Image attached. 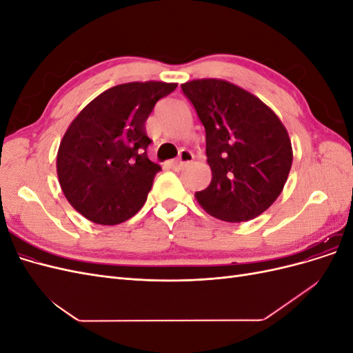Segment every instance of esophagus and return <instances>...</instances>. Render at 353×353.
I'll return each mask as SVG.
<instances>
[{
    "instance_id": "34e87169",
    "label": "esophagus",
    "mask_w": 353,
    "mask_h": 353,
    "mask_svg": "<svg viewBox=\"0 0 353 353\" xmlns=\"http://www.w3.org/2000/svg\"><path fill=\"white\" fill-rule=\"evenodd\" d=\"M193 153H191L190 150H185V148H183V150L179 152V157L175 160V162H172V168L174 169H181L184 165L190 163L191 160H193Z\"/></svg>"
}]
</instances>
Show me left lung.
Listing matches in <instances>:
<instances>
[{
    "instance_id": "left-lung-1",
    "label": "left lung",
    "mask_w": 353,
    "mask_h": 353,
    "mask_svg": "<svg viewBox=\"0 0 353 353\" xmlns=\"http://www.w3.org/2000/svg\"><path fill=\"white\" fill-rule=\"evenodd\" d=\"M206 132L212 170L194 194L209 215L227 222L259 216L281 194L293 162L284 125L258 97L222 79L181 85Z\"/></svg>"
}]
</instances>
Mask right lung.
Returning a JSON list of instances; mask_svg holds the SVG:
<instances>
[{"label":"right lung","instance_id":"obj_1","mask_svg":"<svg viewBox=\"0 0 353 353\" xmlns=\"http://www.w3.org/2000/svg\"><path fill=\"white\" fill-rule=\"evenodd\" d=\"M176 88L157 81L116 85L95 97L68 128L57 153L60 187L87 219L116 225L143 208L157 163L147 157L145 121Z\"/></svg>","mask_w":353,"mask_h":353}]
</instances>
